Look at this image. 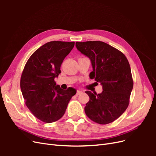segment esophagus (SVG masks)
<instances>
[{
  "label": "esophagus",
  "instance_id": "obj_1",
  "mask_svg": "<svg viewBox=\"0 0 156 156\" xmlns=\"http://www.w3.org/2000/svg\"><path fill=\"white\" fill-rule=\"evenodd\" d=\"M83 94V92L82 91H81V90H77V92H76V95L77 96H78V95H81V94Z\"/></svg>",
  "mask_w": 156,
  "mask_h": 156
}]
</instances>
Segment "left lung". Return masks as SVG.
I'll return each instance as SVG.
<instances>
[{"mask_svg":"<svg viewBox=\"0 0 156 156\" xmlns=\"http://www.w3.org/2000/svg\"><path fill=\"white\" fill-rule=\"evenodd\" d=\"M77 49L90 59V77L100 82L103 92L86 91L90 100L84 107L87 116L99 124H107L127 109L133 87L131 68L121 51L101 41L76 42Z\"/></svg>","mask_w":156,"mask_h":156,"instance_id":"left-lung-1","label":"left lung"}]
</instances>
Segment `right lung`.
<instances>
[{
	"label": "right lung",
	"mask_w": 156,
	"mask_h": 156,
	"mask_svg": "<svg viewBox=\"0 0 156 156\" xmlns=\"http://www.w3.org/2000/svg\"><path fill=\"white\" fill-rule=\"evenodd\" d=\"M74 45V41L48 42L33 53L23 69L20 87L25 104L33 115L45 123L61 119L76 94L75 89L62 90L55 81Z\"/></svg>",
	"instance_id": "add662e5"
}]
</instances>
